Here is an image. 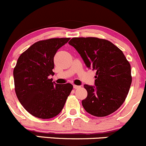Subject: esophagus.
Here are the masks:
<instances>
[{"label": "esophagus", "instance_id": "obj_1", "mask_svg": "<svg viewBox=\"0 0 146 146\" xmlns=\"http://www.w3.org/2000/svg\"><path fill=\"white\" fill-rule=\"evenodd\" d=\"M73 88H74V89H79V88H80V86H78V85H73Z\"/></svg>", "mask_w": 146, "mask_h": 146}]
</instances>
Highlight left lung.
I'll return each instance as SVG.
<instances>
[{
  "instance_id": "left-lung-1",
  "label": "left lung",
  "mask_w": 146,
  "mask_h": 146,
  "mask_svg": "<svg viewBox=\"0 0 146 146\" xmlns=\"http://www.w3.org/2000/svg\"><path fill=\"white\" fill-rule=\"evenodd\" d=\"M89 68L96 70L95 86L84 84L87 96L82 101L88 113L98 117L116 111L125 100L131 83V66L117 46L106 39L75 37L68 42Z\"/></svg>"
}]
</instances>
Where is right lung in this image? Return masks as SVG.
Returning <instances> with one entry per match:
<instances>
[{
    "label": "right lung",
    "mask_w": 146,
    "mask_h": 146,
    "mask_svg": "<svg viewBox=\"0 0 146 146\" xmlns=\"http://www.w3.org/2000/svg\"><path fill=\"white\" fill-rule=\"evenodd\" d=\"M70 38H52L37 41L17 60L13 75L15 92L27 111L36 118L47 119L58 115L73 89L70 83L56 84L53 76L54 56Z\"/></svg>",
    "instance_id": "right-lung-1"
}]
</instances>
